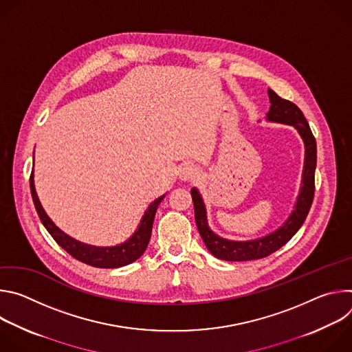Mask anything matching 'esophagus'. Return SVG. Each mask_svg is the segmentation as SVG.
<instances>
[{
	"label": "esophagus",
	"instance_id": "obj_1",
	"mask_svg": "<svg viewBox=\"0 0 352 352\" xmlns=\"http://www.w3.org/2000/svg\"><path fill=\"white\" fill-rule=\"evenodd\" d=\"M199 173L195 167L192 166H186L179 171V179L184 182H189V181H195L197 178Z\"/></svg>",
	"mask_w": 352,
	"mask_h": 352
}]
</instances>
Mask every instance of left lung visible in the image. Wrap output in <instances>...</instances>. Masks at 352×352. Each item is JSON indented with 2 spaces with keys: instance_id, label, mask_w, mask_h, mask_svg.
<instances>
[{
  "instance_id": "obj_1",
  "label": "left lung",
  "mask_w": 352,
  "mask_h": 352,
  "mask_svg": "<svg viewBox=\"0 0 352 352\" xmlns=\"http://www.w3.org/2000/svg\"><path fill=\"white\" fill-rule=\"evenodd\" d=\"M270 100V110L266 114L269 122H277L294 126L299 136L302 138L305 146V159L302 170V185L299 188L296 196V202L294 210L288 219L273 232L248 241H232L223 238L212 231L208 223V212L204 202V197L197 190V188L190 189L193 208H195V220L209 252L221 261L228 262H245V261H256L266 258L276 252L283 245H285L304 224L309 209L314 202L315 195V170H316V140L312 135L309 124L294 103L288 100L281 98L272 89L267 90Z\"/></svg>"
}]
</instances>
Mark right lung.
<instances>
[{
  "mask_svg": "<svg viewBox=\"0 0 352 352\" xmlns=\"http://www.w3.org/2000/svg\"><path fill=\"white\" fill-rule=\"evenodd\" d=\"M34 155V153H33ZM34 160V157H33ZM30 190H32V197H33V204L37 210V214L45 227V230L50 232L54 238V241L65 249L67 252L74 256L75 259L93 266V267H100V269H117L122 267L126 265H131L136 259H139L143 252L147 248V243L150 241V235H152V227L155 221V216L157 212L159 205L162 204V200L164 199L166 195H162L156 200H153L152 204L148 205L146 209L144 214L142 216V220L135 230V232L122 243L114 245V246H96V245H89L85 242H80L68 234H65L61 228H58L54 221L50 219L43 209L36 188H34V171L32 170L30 175Z\"/></svg>",
  "mask_w": 352,
  "mask_h": 352,
  "instance_id": "add662e5",
  "label": "right lung"
}]
</instances>
